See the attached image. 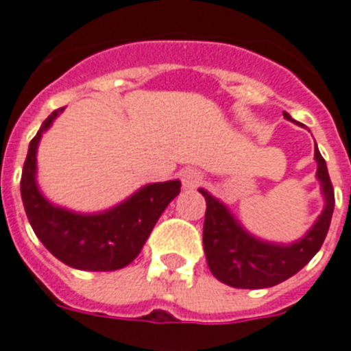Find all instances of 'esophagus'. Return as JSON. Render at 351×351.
Wrapping results in <instances>:
<instances>
[{
  "mask_svg": "<svg viewBox=\"0 0 351 351\" xmlns=\"http://www.w3.org/2000/svg\"><path fill=\"white\" fill-rule=\"evenodd\" d=\"M203 180V175L198 169H185L182 173V184H184L185 189H194L198 187Z\"/></svg>",
  "mask_w": 351,
  "mask_h": 351,
  "instance_id": "obj_1",
  "label": "esophagus"
}]
</instances>
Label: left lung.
<instances>
[{
    "label": "left lung",
    "mask_w": 351,
    "mask_h": 351,
    "mask_svg": "<svg viewBox=\"0 0 351 351\" xmlns=\"http://www.w3.org/2000/svg\"><path fill=\"white\" fill-rule=\"evenodd\" d=\"M284 117L293 121L287 112H284ZM314 157L317 162L316 176L325 196V208L311 230L293 244H273L253 237L219 199L205 189H199L207 202L203 250L212 275L217 280L237 289L273 287L296 275L319 252L330 226L335 198L326 162L321 157L317 146Z\"/></svg>",
    "instance_id": "8db88e82"
}]
</instances>
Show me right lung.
I'll return each instance as SVG.
<instances>
[{"mask_svg": "<svg viewBox=\"0 0 351 351\" xmlns=\"http://www.w3.org/2000/svg\"><path fill=\"white\" fill-rule=\"evenodd\" d=\"M64 108L51 112L28 146L21 198L35 235L58 261L75 269L114 271L128 266L143 250L166 207L180 194V180L141 187L128 199L99 214H78L55 207L37 187V146Z\"/></svg>", "mask_w": 351, "mask_h": 351, "instance_id": "1", "label": "right lung"}]
</instances>
